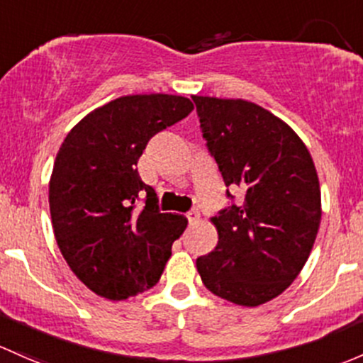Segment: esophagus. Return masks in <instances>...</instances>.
<instances>
[{"mask_svg": "<svg viewBox=\"0 0 363 363\" xmlns=\"http://www.w3.org/2000/svg\"><path fill=\"white\" fill-rule=\"evenodd\" d=\"M188 220H189V224H196L198 220H200V212L198 211H191L188 213Z\"/></svg>", "mask_w": 363, "mask_h": 363, "instance_id": "1", "label": "esophagus"}]
</instances>
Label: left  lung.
I'll use <instances>...</instances> for the list:
<instances>
[{
	"mask_svg": "<svg viewBox=\"0 0 363 363\" xmlns=\"http://www.w3.org/2000/svg\"><path fill=\"white\" fill-rule=\"evenodd\" d=\"M193 101L224 184L243 194L211 219L219 242L196 259L198 273L216 296L259 306L280 296L310 257L322 219L318 174L301 137L268 109L243 99Z\"/></svg>",
	"mask_w": 363,
	"mask_h": 363,
	"instance_id": "obj_1",
	"label": "left lung"
}]
</instances>
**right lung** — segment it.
<instances>
[{
    "mask_svg": "<svg viewBox=\"0 0 363 363\" xmlns=\"http://www.w3.org/2000/svg\"><path fill=\"white\" fill-rule=\"evenodd\" d=\"M193 109L181 95L118 97L78 121L57 152L48 184L53 235L71 272L97 296L123 301L155 287L188 226L184 216L158 212L135 167L147 140ZM143 194L147 205L135 211Z\"/></svg>",
    "mask_w": 363,
    "mask_h": 363,
    "instance_id": "obj_1",
    "label": "right lung"
}]
</instances>
